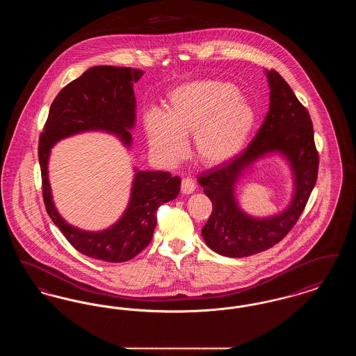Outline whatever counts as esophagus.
<instances>
[{
	"label": "esophagus",
	"instance_id": "obj_1",
	"mask_svg": "<svg viewBox=\"0 0 356 356\" xmlns=\"http://www.w3.org/2000/svg\"><path fill=\"white\" fill-rule=\"evenodd\" d=\"M195 189H196V183H195L193 179L184 177V179L181 180V192H183L184 195L192 193Z\"/></svg>",
	"mask_w": 356,
	"mask_h": 356
}]
</instances>
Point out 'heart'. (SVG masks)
Returning <instances> with one entry per match:
<instances>
[{"label":"heart","instance_id":"heart-1","mask_svg":"<svg viewBox=\"0 0 356 356\" xmlns=\"http://www.w3.org/2000/svg\"><path fill=\"white\" fill-rule=\"evenodd\" d=\"M149 148L167 163L179 161L192 135L193 151L208 167L220 165L243 151L256 124L254 106L236 85L220 80H196L173 88L167 112L144 115Z\"/></svg>","mask_w":356,"mask_h":356}]
</instances>
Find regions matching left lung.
<instances>
[{"label": "left lung", "instance_id": "8db88e82", "mask_svg": "<svg viewBox=\"0 0 356 356\" xmlns=\"http://www.w3.org/2000/svg\"><path fill=\"white\" fill-rule=\"evenodd\" d=\"M270 85V109L250 145L232 160L203 172L197 181L212 202V213L202 229L205 244L216 254L245 257L277 244L296 224L318 179L319 156L308 111L286 80L266 70ZM280 154L294 179V195L277 216L254 218L245 214L236 199V183L256 161Z\"/></svg>", "mask_w": 356, "mask_h": 356}]
</instances>
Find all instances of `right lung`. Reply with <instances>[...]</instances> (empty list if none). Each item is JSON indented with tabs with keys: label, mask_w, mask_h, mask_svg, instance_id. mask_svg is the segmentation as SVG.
I'll return each mask as SVG.
<instances>
[{
	"label": "right lung",
	"mask_w": 356,
	"mask_h": 356,
	"mask_svg": "<svg viewBox=\"0 0 356 356\" xmlns=\"http://www.w3.org/2000/svg\"><path fill=\"white\" fill-rule=\"evenodd\" d=\"M144 74L140 69L99 65L84 72L60 90L38 143L42 196L48 215L69 243L81 254L108 263L134 259L152 240L156 212L161 204L176 199L180 177L170 172L135 170L131 199L122 216L106 229L84 231L64 220L53 203L48 163L54 144L69 136L102 131L118 136L131 147L136 122L134 84Z\"/></svg>",
	"instance_id": "1"
}]
</instances>
